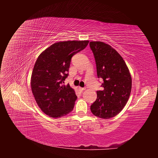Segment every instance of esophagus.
I'll return each instance as SVG.
<instances>
[{
  "instance_id": "34e87169",
  "label": "esophagus",
  "mask_w": 158,
  "mask_h": 158,
  "mask_svg": "<svg viewBox=\"0 0 158 158\" xmlns=\"http://www.w3.org/2000/svg\"><path fill=\"white\" fill-rule=\"evenodd\" d=\"M78 89H79V90L80 91V92H83L84 90H85V88H81V87H79V88H78Z\"/></svg>"
}]
</instances>
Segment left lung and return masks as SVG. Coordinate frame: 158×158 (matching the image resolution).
I'll return each instance as SVG.
<instances>
[{
    "mask_svg": "<svg viewBox=\"0 0 158 158\" xmlns=\"http://www.w3.org/2000/svg\"><path fill=\"white\" fill-rule=\"evenodd\" d=\"M98 77L103 80L102 91L90 110L95 116L107 119L115 117L125 106L131 92L132 78L123 57L111 46L102 41H91Z\"/></svg>",
    "mask_w": 158,
    "mask_h": 158,
    "instance_id": "1",
    "label": "left lung"
}]
</instances>
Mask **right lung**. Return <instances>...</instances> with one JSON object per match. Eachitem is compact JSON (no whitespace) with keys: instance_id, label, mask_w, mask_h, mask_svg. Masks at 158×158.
<instances>
[{"instance_id":"obj_1","label":"right lung","mask_w":158,"mask_h":158,"mask_svg":"<svg viewBox=\"0 0 158 158\" xmlns=\"http://www.w3.org/2000/svg\"><path fill=\"white\" fill-rule=\"evenodd\" d=\"M89 41H60L38 56L31 77V88L38 106L47 115L59 118L70 113L77 99L74 89L64 85L71 59Z\"/></svg>"}]
</instances>
